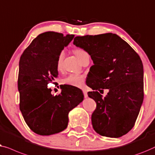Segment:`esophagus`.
Returning <instances> with one entry per match:
<instances>
[{"label":"esophagus","mask_w":155,"mask_h":155,"mask_svg":"<svg viewBox=\"0 0 155 155\" xmlns=\"http://www.w3.org/2000/svg\"><path fill=\"white\" fill-rule=\"evenodd\" d=\"M83 93H84V97H88V93L86 91H83Z\"/></svg>","instance_id":"34e87169"}]
</instances>
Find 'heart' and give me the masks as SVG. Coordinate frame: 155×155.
<instances>
[{"label":"heart","instance_id":"1","mask_svg":"<svg viewBox=\"0 0 155 155\" xmlns=\"http://www.w3.org/2000/svg\"><path fill=\"white\" fill-rule=\"evenodd\" d=\"M74 53L78 60H80L81 58L87 53L82 49H76L74 50ZM63 58H64V53L61 52L59 54L58 60H57V68L58 69H60L61 67H62ZM62 82L64 85H69V86L74 87H80L82 86L84 82V76L81 74H69L64 78H63Z\"/></svg>","mask_w":155,"mask_h":155}]
</instances>
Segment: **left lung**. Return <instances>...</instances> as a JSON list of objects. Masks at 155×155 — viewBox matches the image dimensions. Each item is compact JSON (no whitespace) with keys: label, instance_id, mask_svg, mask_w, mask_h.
<instances>
[{"label":"left lung","instance_id":"left-lung-1","mask_svg":"<svg viewBox=\"0 0 155 155\" xmlns=\"http://www.w3.org/2000/svg\"><path fill=\"white\" fill-rule=\"evenodd\" d=\"M74 44L86 51L94 64L97 84L88 95L96 102L91 115L94 130L100 136L119 138L132 129L144 97L143 66L138 54L115 34L76 36ZM109 89L104 99L99 92Z\"/></svg>","mask_w":155,"mask_h":155}]
</instances>
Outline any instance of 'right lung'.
Wrapping results in <instances>:
<instances>
[{
  "instance_id": "right-lung-1",
  "label": "right lung",
  "mask_w": 155,
  "mask_h": 155,
  "mask_svg": "<svg viewBox=\"0 0 155 155\" xmlns=\"http://www.w3.org/2000/svg\"><path fill=\"white\" fill-rule=\"evenodd\" d=\"M61 33L48 31L35 38L19 63L17 86L19 109L30 129L41 136L62 131L68 124V114L84 100L79 88L63 87L54 96L48 84L58 77L57 60L64 47L74 38Z\"/></svg>"
}]
</instances>
